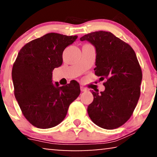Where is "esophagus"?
Masks as SVG:
<instances>
[{
	"label": "esophagus",
	"instance_id": "34e87169",
	"mask_svg": "<svg viewBox=\"0 0 157 157\" xmlns=\"http://www.w3.org/2000/svg\"><path fill=\"white\" fill-rule=\"evenodd\" d=\"M80 90L82 92H85V91H87V88L84 87H82H82H80Z\"/></svg>",
	"mask_w": 157,
	"mask_h": 157
}]
</instances>
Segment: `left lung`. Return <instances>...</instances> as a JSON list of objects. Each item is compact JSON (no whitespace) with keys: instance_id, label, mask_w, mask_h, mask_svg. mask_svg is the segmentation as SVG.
I'll list each match as a JSON object with an SVG mask.
<instances>
[{"instance_id":"8db88e82","label":"left lung","mask_w":157,"mask_h":157,"mask_svg":"<svg viewBox=\"0 0 157 157\" xmlns=\"http://www.w3.org/2000/svg\"><path fill=\"white\" fill-rule=\"evenodd\" d=\"M79 40L94 46V73L100 80L106 79L105 91L92 92L94 100L87 107L89 117L103 129L120 127L132 116L140 96L142 72L135 52L110 32H93Z\"/></svg>"}]
</instances>
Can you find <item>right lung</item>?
Returning a JSON list of instances; mask_svg holds the SVG:
<instances>
[{
  "label": "right lung",
  "mask_w": 157,
  "mask_h": 157,
  "mask_svg": "<svg viewBox=\"0 0 157 157\" xmlns=\"http://www.w3.org/2000/svg\"><path fill=\"white\" fill-rule=\"evenodd\" d=\"M78 38L56 33L25 44L13 66L14 94L23 115L40 129L56 127L65 119L70 104L80 94L79 85L59 87L52 71L63 64V52Z\"/></svg>",
  "instance_id": "obj_1"
}]
</instances>
